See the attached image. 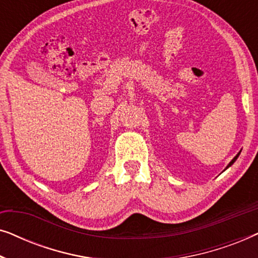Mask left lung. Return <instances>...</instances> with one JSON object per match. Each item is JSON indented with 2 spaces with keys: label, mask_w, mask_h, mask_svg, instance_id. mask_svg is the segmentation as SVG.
<instances>
[{
  "label": "left lung",
  "mask_w": 258,
  "mask_h": 258,
  "mask_svg": "<svg viewBox=\"0 0 258 258\" xmlns=\"http://www.w3.org/2000/svg\"><path fill=\"white\" fill-rule=\"evenodd\" d=\"M239 154H241V151H239V153H238L237 155H236V156H235L234 158H232V160H231V162H230V163H229V164H228V167H227V168H225V169H228L229 167H230V165H232V164H234V162H235L236 160H237V157L239 156Z\"/></svg>",
  "instance_id": "8db88e82"
}]
</instances>
